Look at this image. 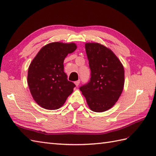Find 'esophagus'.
Listing matches in <instances>:
<instances>
[{"label": "esophagus", "mask_w": 156, "mask_h": 156, "mask_svg": "<svg viewBox=\"0 0 156 156\" xmlns=\"http://www.w3.org/2000/svg\"><path fill=\"white\" fill-rule=\"evenodd\" d=\"M80 80H77V81H76L74 83H75V84L76 85V87H78V86L79 85V84H80Z\"/></svg>", "instance_id": "obj_1"}]
</instances>
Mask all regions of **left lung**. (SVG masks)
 Instances as JSON below:
<instances>
[{"mask_svg":"<svg viewBox=\"0 0 156 156\" xmlns=\"http://www.w3.org/2000/svg\"><path fill=\"white\" fill-rule=\"evenodd\" d=\"M90 69V79L81 86L88 107L94 112L111 108L120 97L124 87V68L111 49L97 43L85 45Z\"/></svg>","mask_w":156,"mask_h":156,"instance_id":"8db88e82","label":"left lung"}]
</instances>
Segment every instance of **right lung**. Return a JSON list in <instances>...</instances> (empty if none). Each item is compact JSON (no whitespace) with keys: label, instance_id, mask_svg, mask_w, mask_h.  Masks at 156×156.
Here are the masks:
<instances>
[{"label":"right lung","instance_id":"obj_1","mask_svg":"<svg viewBox=\"0 0 156 156\" xmlns=\"http://www.w3.org/2000/svg\"><path fill=\"white\" fill-rule=\"evenodd\" d=\"M76 49L75 44L54 42L43 47L28 69L33 98L41 107L55 110L64 104L76 87L64 72V60Z\"/></svg>","mask_w":156,"mask_h":156}]
</instances>
